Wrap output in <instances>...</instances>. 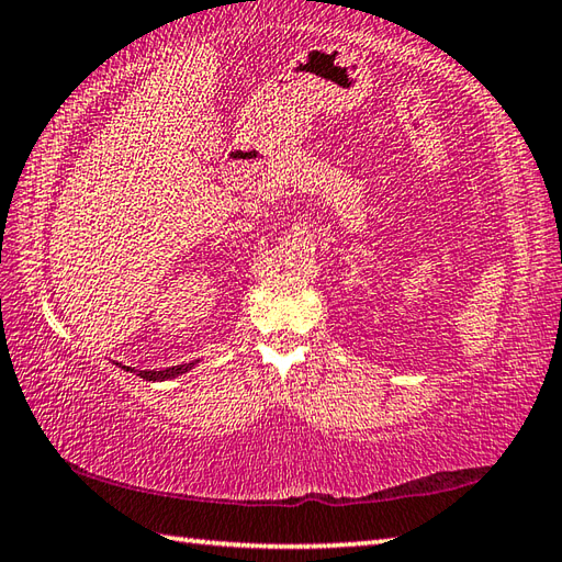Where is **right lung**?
<instances>
[{
	"label": "right lung",
	"instance_id": "obj_1",
	"mask_svg": "<svg viewBox=\"0 0 562 562\" xmlns=\"http://www.w3.org/2000/svg\"><path fill=\"white\" fill-rule=\"evenodd\" d=\"M198 364H200V360L188 362V364L166 367V369H135V367H123V369H125V372H133V374L142 376V379H147V381H169V379H176V376L190 372V369L198 367Z\"/></svg>",
	"mask_w": 562,
	"mask_h": 562
}]
</instances>
